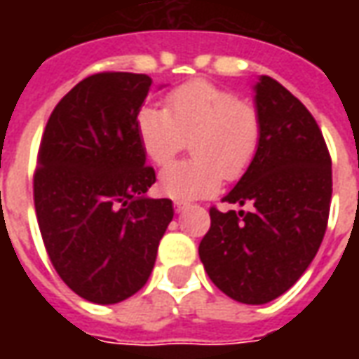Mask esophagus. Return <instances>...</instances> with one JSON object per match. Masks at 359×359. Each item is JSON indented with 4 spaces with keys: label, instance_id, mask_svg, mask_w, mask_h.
<instances>
[{
    "label": "esophagus",
    "instance_id": "34e87169",
    "mask_svg": "<svg viewBox=\"0 0 359 359\" xmlns=\"http://www.w3.org/2000/svg\"><path fill=\"white\" fill-rule=\"evenodd\" d=\"M188 208V203L187 202H179V200H177V202H175V211H177V213H180V211H184Z\"/></svg>",
    "mask_w": 359,
    "mask_h": 359
}]
</instances>
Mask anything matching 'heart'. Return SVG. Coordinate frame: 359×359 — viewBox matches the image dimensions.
I'll return each instance as SVG.
<instances>
[{"label":"heart","mask_w":359,"mask_h":359,"mask_svg":"<svg viewBox=\"0 0 359 359\" xmlns=\"http://www.w3.org/2000/svg\"><path fill=\"white\" fill-rule=\"evenodd\" d=\"M167 109L146 105L136 130L146 156L167 165L192 138L194 159L165 167L159 190L179 202L215 192L225 179L248 169L259 144V117L254 105L208 81H192L167 95Z\"/></svg>","instance_id":"heart-1"}]
</instances>
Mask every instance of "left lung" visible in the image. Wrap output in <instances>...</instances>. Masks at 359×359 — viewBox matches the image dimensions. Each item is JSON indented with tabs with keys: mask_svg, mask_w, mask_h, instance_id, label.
Here are the masks:
<instances>
[{
	"mask_svg": "<svg viewBox=\"0 0 359 359\" xmlns=\"http://www.w3.org/2000/svg\"><path fill=\"white\" fill-rule=\"evenodd\" d=\"M259 117L256 156L223 202L211 208L200 259L221 292L242 304L285 294L313 262L331 208V157L304 103L271 76L254 84Z\"/></svg>",
	"mask_w": 359,
	"mask_h": 359,
	"instance_id": "8db88e82",
	"label": "left lung"
}]
</instances>
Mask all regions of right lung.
Listing matches in <instances>:
<instances>
[{
	"mask_svg": "<svg viewBox=\"0 0 359 359\" xmlns=\"http://www.w3.org/2000/svg\"><path fill=\"white\" fill-rule=\"evenodd\" d=\"M148 74L100 73L55 105L43 130L34 205L59 277L94 304L126 300L148 283L172 202L149 198L156 171L136 130Z\"/></svg>",
	"mask_w": 359,
	"mask_h": 359,
	"instance_id": "obj_1",
	"label": "right lung"
}]
</instances>
